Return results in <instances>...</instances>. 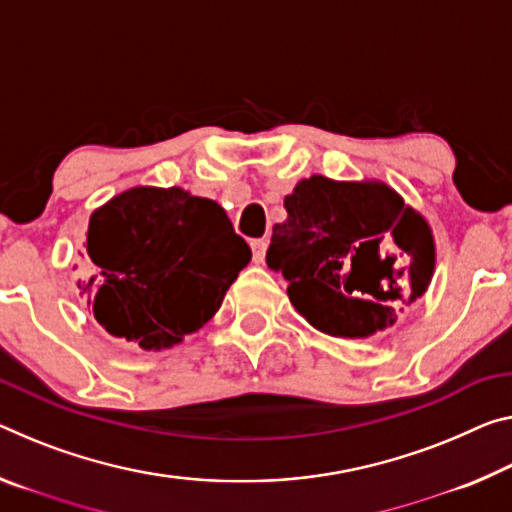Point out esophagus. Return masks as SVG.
Listing matches in <instances>:
<instances>
[{
	"mask_svg": "<svg viewBox=\"0 0 512 512\" xmlns=\"http://www.w3.org/2000/svg\"><path fill=\"white\" fill-rule=\"evenodd\" d=\"M250 250H253V262L262 264L266 257V241L264 239H253L250 241Z\"/></svg>",
	"mask_w": 512,
	"mask_h": 512,
	"instance_id": "obj_1",
	"label": "esophagus"
}]
</instances>
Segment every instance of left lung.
I'll use <instances>...</instances> for the list:
<instances>
[{"mask_svg":"<svg viewBox=\"0 0 512 512\" xmlns=\"http://www.w3.org/2000/svg\"><path fill=\"white\" fill-rule=\"evenodd\" d=\"M273 225L266 264L289 282L291 305L316 330L364 339L392 328L426 294L435 271L433 230L378 180H300Z\"/></svg>","mask_w":512,"mask_h":512,"instance_id":"8db88e82","label":"left lung"}]
</instances>
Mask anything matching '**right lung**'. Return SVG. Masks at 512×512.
Returning <instances> with one entry per match:
<instances>
[{"label":"right lung","mask_w":512,"mask_h":512,"mask_svg":"<svg viewBox=\"0 0 512 512\" xmlns=\"http://www.w3.org/2000/svg\"><path fill=\"white\" fill-rule=\"evenodd\" d=\"M81 294L113 337L161 351L212 319L250 248L209 198L180 186H134L97 207Z\"/></svg>","instance_id":"1"}]
</instances>
